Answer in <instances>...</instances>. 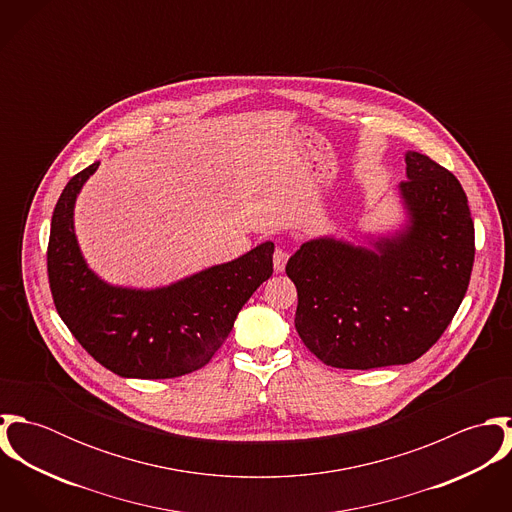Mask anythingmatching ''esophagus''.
Masks as SVG:
<instances>
[{
	"label": "esophagus",
	"instance_id": "esophagus-1",
	"mask_svg": "<svg viewBox=\"0 0 512 512\" xmlns=\"http://www.w3.org/2000/svg\"><path fill=\"white\" fill-rule=\"evenodd\" d=\"M288 258H290V254L284 248H276V252H274V270L284 272Z\"/></svg>",
	"mask_w": 512,
	"mask_h": 512
}]
</instances>
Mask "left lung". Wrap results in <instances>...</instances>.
Instances as JSON below:
<instances>
[{"instance_id": "8db88e82", "label": "left lung", "mask_w": 512, "mask_h": 512, "mask_svg": "<svg viewBox=\"0 0 512 512\" xmlns=\"http://www.w3.org/2000/svg\"><path fill=\"white\" fill-rule=\"evenodd\" d=\"M404 159L400 230L370 246L319 236L288 260L295 329L325 365L368 370L420 359L467 292L475 228L465 191L428 155L406 151Z\"/></svg>"}]
</instances>
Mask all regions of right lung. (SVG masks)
<instances>
[{"mask_svg": "<svg viewBox=\"0 0 512 512\" xmlns=\"http://www.w3.org/2000/svg\"><path fill=\"white\" fill-rule=\"evenodd\" d=\"M94 161L57 201L47 248L55 307L94 361L124 378H175L207 365L250 295L272 272L274 242L163 288L112 286L94 274L74 234V203Z\"/></svg>", "mask_w": 512, "mask_h": 512, "instance_id": "add662e5", "label": "right lung"}]
</instances>
